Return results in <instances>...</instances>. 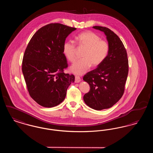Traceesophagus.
<instances>
[{"instance_id":"esophagus-1","label":"esophagus","mask_w":153,"mask_h":153,"mask_svg":"<svg viewBox=\"0 0 153 153\" xmlns=\"http://www.w3.org/2000/svg\"><path fill=\"white\" fill-rule=\"evenodd\" d=\"M81 81V79H80V77L79 76H75V82L76 83H78V82H80Z\"/></svg>"}]
</instances>
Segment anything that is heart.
Segmentation results:
<instances>
[{"mask_svg": "<svg viewBox=\"0 0 153 153\" xmlns=\"http://www.w3.org/2000/svg\"><path fill=\"white\" fill-rule=\"evenodd\" d=\"M76 42L85 48L82 55V59L71 66L70 71L77 75L86 73L91 65L97 67L106 59L109 54V45L105 40L101 39L95 33L83 31L75 37ZM76 45L72 40H68L63 44L62 51L66 58L70 62L75 60Z\"/></svg>", "mask_w": 153, "mask_h": 153, "instance_id": "b5f03b06", "label": "heart"}]
</instances>
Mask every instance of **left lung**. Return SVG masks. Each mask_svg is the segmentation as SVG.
<instances>
[{
	"label": "left lung",
	"mask_w": 153,
	"mask_h": 153,
	"mask_svg": "<svg viewBox=\"0 0 153 153\" xmlns=\"http://www.w3.org/2000/svg\"><path fill=\"white\" fill-rule=\"evenodd\" d=\"M93 28L105 35L109 45V54L100 65L84 76L90 91L83 99L91 108L102 110L112 107L123 95L128 61L123 44L116 34L105 27L95 26Z\"/></svg>",
	"instance_id": "8db88e82"
}]
</instances>
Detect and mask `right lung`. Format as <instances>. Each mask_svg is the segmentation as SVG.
<instances>
[{"label": "right lung", "instance_id": "1", "mask_svg": "<svg viewBox=\"0 0 153 153\" xmlns=\"http://www.w3.org/2000/svg\"><path fill=\"white\" fill-rule=\"evenodd\" d=\"M76 29L51 23L38 30L25 51L22 72L31 98L40 105L51 108L65 98L74 76L63 72L68 67L62 46L66 37Z\"/></svg>", "mask_w": 153, "mask_h": 153}]
</instances>
